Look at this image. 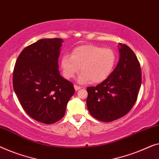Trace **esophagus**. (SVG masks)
Returning <instances> with one entry per match:
<instances>
[{"mask_svg": "<svg viewBox=\"0 0 159 159\" xmlns=\"http://www.w3.org/2000/svg\"><path fill=\"white\" fill-rule=\"evenodd\" d=\"M74 87H75V89L76 91L79 90V89H81V87L78 86V85H76V84H75V85H74Z\"/></svg>", "mask_w": 159, "mask_h": 159, "instance_id": "obj_1", "label": "esophagus"}]
</instances>
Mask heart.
Segmentation results:
<instances>
[{"label": "heart", "mask_w": 159, "mask_h": 159, "mask_svg": "<svg viewBox=\"0 0 159 159\" xmlns=\"http://www.w3.org/2000/svg\"><path fill=\"white\" fill-rule=\"evenodd\" d=\"M116 62L117 55L114 50L87 44L75 48L70 57L64 55L60 60V67L66 79L74 77L80 67L82 73L78 77V82L100 83L112 74Z\"/></svg>", "instance_id": "1"}]
</instances>
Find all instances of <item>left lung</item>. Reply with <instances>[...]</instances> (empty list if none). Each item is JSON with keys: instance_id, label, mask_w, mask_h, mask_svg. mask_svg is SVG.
I'll return each mask as SVG.
<instances>
[{"instance_id": "1", "label": "left lung", "mask_w": 159, "mask_h": 159, "mask_svg": "<svg viewBox=\"0 0 159 159\" xmlns=\"http://www.w3.org/2000/svg\"><path fill=\"white\" fill-rule=\"evenodd\" d=\"M120 59L109 77L87 88V106L94 118L111 122L125 116L137 100L141 85V70L135 53L119 43Z\"/></svg>"}]
</instances>
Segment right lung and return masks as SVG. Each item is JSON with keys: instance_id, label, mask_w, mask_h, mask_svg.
I'll list each match as a JSON object with an SVG mask.
<instances>
[{"instance_id": "right-lung-1", "label": "right lung", "mask_w": 159, "mask_h": 159, "mask_svg": "<svg viewBox=\"0 0 159 159\" xmlns=\"http://www.w3.org/2000/svg\"><path fill=\"white\" fill-rule=\"evenodd\" d=\"M63 40L43 39L26 47L18 56L13 86L25 112L36 121L52 124L62 118L75 93L72 82L61 77L58 58Z\"/></svg>"}]
</instances>
